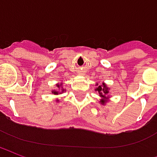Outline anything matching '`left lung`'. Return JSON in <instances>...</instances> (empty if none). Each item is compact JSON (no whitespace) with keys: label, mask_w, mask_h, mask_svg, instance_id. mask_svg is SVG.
<instances>
[{"label":"left lung","mask_w":157,"mask_h":157,"mask_svg":"<svg viewBox=\"0 0 157 157\" xmlns=\"http://www.w3.org/2000/svg\"><path fill=\"white\" fill-rule=\"evenodd\" d=\"M96 91H98L99 93V95L102 97V98H106L105 96L109 93V88L107 87V86L104 84V83H102V86H99L98 87H97L96 89ZM100 102H102V103H105V100H101Z\"/></svg>","instance_id":"8db88e82"}]
</instances>
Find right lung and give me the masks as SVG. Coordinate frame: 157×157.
<instances>
[{"instance_id":"add662e5","label":"right lung","mask_w":157,"mask_h":157,"mask_svg":"<svg viewBox=\"0 0 157 157\" xmlns=\"http://www.w3.org/2000/svg\"><path fill=\"white\" fill-rule=\"evenodd\" d=\"M60 86H61L60 85H57V87H58L59 89V90H60V89H61V92H64V89L62 88V87H60ZM53 93H54V94H58L59 93V92H56V91H54V92H53Z\"/></svg>"}]
</instances>
